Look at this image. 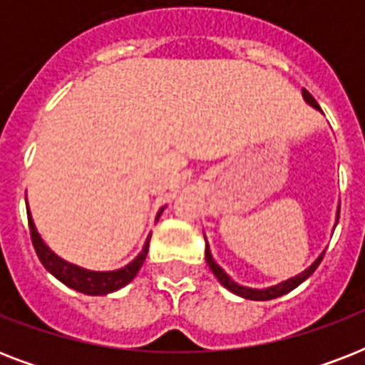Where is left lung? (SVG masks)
<instances>
[{
    "label": "left lung",
    "mask_w": 365,
    "mask_h": 365,
    "mask_svg": "<svg viewBox=\"0 0 365 365\" xmlns=\"http://www.w3.org/2000/svg\"><path fill=\"white\" fill-rule=\"evenodd\" d=\"M303 98H305L307 104L312 106L314 110L322 111L320 110V106H318L317 100L312 98L311 94L307 93L305 88H303ZM337 220H339V210H337ZM335 225H337V223H335ZM324 254H326V252H322V254L318 255L317 259L312 261V265L307 267L305 271L299 272V274H295V277L288 278V280H284V282H280V284H274V286H269V288L257 289V288H248V286H240V284L235 282L233 278L229 277L227 272L223 271L222 267L217 265L216 261H214V257H212V254H210V246H208V242H206V263H208V267H210V271L214 272V277H216L217 280H220V284H222V286H225L229 292H233V294L240 295V297H244V299H252V301L277 299V297H280V295L289 294L292 289L297 288L301 282H305L307 278L311 277L312 272L317 271V267L320 265V261H322Z\"/></svg>",
    "instance_id": "obj_1"
}]
</instances>
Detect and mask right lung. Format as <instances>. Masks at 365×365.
I'll list each match as a JSON object with an SVG mask.
<instances>
[{"instance_id":"1","label":"right lung","mask_w":365,"mask_h":365,"mask_svg":"<svg viewBox=\"0 0 365 365\" xmlns=\"http://www.w3.org/2000/svg\"><path fill=\"white\" fill-rule=\"evenodd\" d=\"M28 208V205H26ZM165 208H160L159 214H157V220L163 214ZM28 223H30V235L31 242H34V248H36V254L39 257V261L43 263V267L47 269L53 277H56L62 284H66L68 288L76 289V292H81V294L87 295H108L111 292H117L121 289L123 286H126L128 282H132V278L136 277L140 267L143 265L145 261V255H148L149 250V235L143 244L142 252L134 257V259L128 263V265L117 269V271H88V269H83L79 265H73L70 261L62 259L58 255L54 254L53 250L48 248L47 244L43 242L41 235L37 233L36 223L31 220L30 208H28Z\"/></svg>"}]
</instances>
